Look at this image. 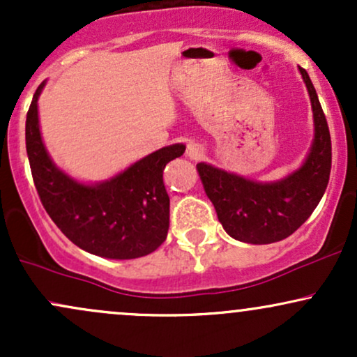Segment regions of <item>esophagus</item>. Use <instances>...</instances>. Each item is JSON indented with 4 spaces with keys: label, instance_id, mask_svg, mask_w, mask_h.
<instances>
[{
    "label": "esophagus",
    "instance_id": "obj_1",
    "mask_svg": "<svg viewBox=\"0 0 357 357\" xmlns=\"http://www.w3.org/2000/svg\"><path fill=\"white\" fill-rule=\"evenodd\" d=\"M186 154L190 159H202L204 151H203V147L198 144V142H190V144H188Z\"/></svg>",
    "mask_w": 357,
    "mask_h": 357
}]
</instances>
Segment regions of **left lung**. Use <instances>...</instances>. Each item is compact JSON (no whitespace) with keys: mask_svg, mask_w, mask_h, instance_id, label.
<instances>
[{"mask_svg":"<svg viewBox=\"0 0 357 357\" xmlns=\"http://www.w3.org/2000/svg\"><path fill=\"white\" fill-rule=\"evenodd\" d=\"M314 112V141L304 165L280 181L257 183L218 167L196 165L225 231L252 245L275 243L312 215L329 183L333 147L326 116L309 73L298 67Z\"/></svg>","mask_w":357,"mask_h":357,"instance_id":"8db88e82","label":"left lung"}]
</instances>
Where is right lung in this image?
Returning <instances> with one entry per match:
<instances>
[{
  "label": "right lung",
  "instance_id": "obj_1",
  "mask_svg": "<svg viewBox=\"0 0 357 357\" xmlns=\"http://www.w3.org/2000/svg\"><path fill=\"white\" fill-rule=\"evenodd\" d=\"M43 85L28 109L24 136L35 188L53 223L72 243L93 255L130 260L153 253L169 228L162 171L186 147H162L104 183L75 181L53 165L43 146L36 104Z\"/></svg>",
  "mask_w": 357,
  "mask_h": 357
}]
</instances>
